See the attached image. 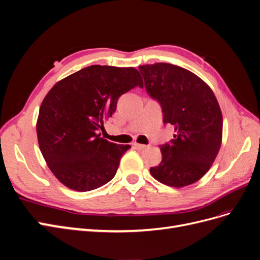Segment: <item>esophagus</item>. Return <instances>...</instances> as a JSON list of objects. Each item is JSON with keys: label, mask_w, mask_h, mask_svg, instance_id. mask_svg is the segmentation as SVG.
Here are the masks:
<instances>
[{"label": "esophagus", "mask_w": 260, "mask_h": 260, "mask_svg": "<svg viewBox=\"0 0 260 260\" xmlns=\"http://www.w3.org/2000/svg\"><path fill=\"white\" fill-rule=\"evenodd\" d=\"M134 147H135V149H137V150H143V149H146L147 148V146H145V145H140V143H134Z\"/></svg>", "instance_id": "obj_1"}]
</instances>
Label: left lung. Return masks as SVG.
<instances>
[{"label":"left lung","instance_id":"8db88e82","mask_svg":"<svg viewBox=\"0 0 260 260\" xmlns=\"http://www.w3.org/2000/svg\"><path fill=\"white\" fill-rule=\"evenodd\" d=\"M145 88L159 103L174 139L159 146L161 161L150 172L160 183L183 187L203 178L222 142L223 117L210 86L191 72L169 63L139 66Z\"/></svg>","mask_w":260,"mask_h":260}]
</instances>
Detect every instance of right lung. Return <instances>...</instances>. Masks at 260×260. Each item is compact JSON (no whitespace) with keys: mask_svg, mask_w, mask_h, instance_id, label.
Wrapping results in <instances>:
<instances>
[{"mask_svg":"<svg viewBox=\"0 0 260 260\" xmlns=\"http://www.w3.org/2000/svg\"><path fill=\"white\" fill-rule=\"evenodd\" d=\"M143 82L134 67L92 65L54 84L44 99L36 132L52 174L71 189L88 191L115 176L131 146L101 137L120 96Z\"/></svg>","mask_w":260,"mask_h":260,"instance_id":"1","label":"right lung"}]
</instances>
